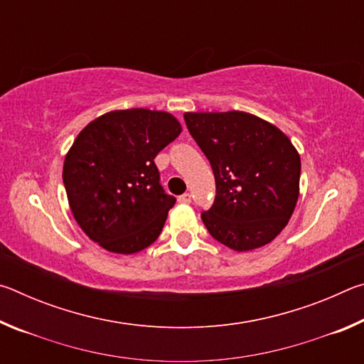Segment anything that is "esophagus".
<instances>
[{
	"instance_id": "1",
	"label": "esophagus",
	"mask_w": 364,
	"mask_h": 364,
	"mask_svg": "<svg viewBox=\"0 0 364 364\" xmlns=\"http://www.w3.org/2000/svg\"><path fill=\"white\" fill-rule=\"evenodd\" d=\"M178 200H180L181 204H189V202H191V194L189 193H184L183 196L178 197Z\"/></svg>"
}]
</instances>
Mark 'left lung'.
Listing matches in <instances>:
<instances>
[{"label": "left lung", "mask_w": 364, "mask_h": 364, "mask_svg": "<svg viewBox=\"0 0 364 364\" xmlns=\"http://www.w3.org/2000/svg\"><path fill=\"white\" fill-rule=\"evenodd\" d=\"M184 120L213 170L217 196L200 215L212 237L237 252L273 241L299 199L300 156L291 139L241 110L186 112Z\"/></svg>", "instance_id": "1"}]
</instances>
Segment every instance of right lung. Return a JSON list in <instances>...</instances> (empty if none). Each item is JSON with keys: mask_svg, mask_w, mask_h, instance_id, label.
Here are the masks:
<instances>
[{"mask_svg": "<svg viewBox=\"0 0 364 364\" xmlns=\"http://www.w3.org/2000/svg\"><path fill=\"white\" fill-rule=\"evenodd\" d=\"M181 133L162 110H112L90 122L64 160L73 218L91 241L114 254H136L156 241L175 205L154 164Z\"/></svg>", "mask_w": 364, "mask_h": 364, "instance_id": "obj_1", "label": "right lung"}]
</instances>
